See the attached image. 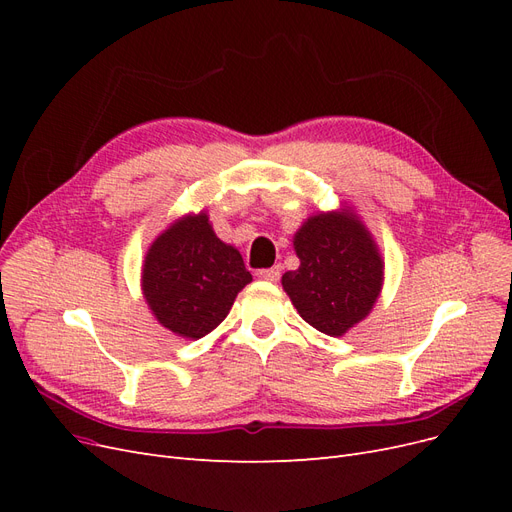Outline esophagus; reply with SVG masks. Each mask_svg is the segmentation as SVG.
Returning a JSON list of instances; mask_svg holds the SVG:
<instances>
[{
  "instance_id": "esophagus-1",
  "label": "esophagus",
  "mask_w": 512,
  "mask_h": 512,
  "mask_svg": "<svg viewBox=\"0 0 512 512\" xmlns=\"http://www.w3.org/2000/svg\"><path fill=\"white\" fill-rule=\"evenodd\" d=\"M280 275H282V269H280V267H271V269H260V271H256L258 280H265V282H277V280H280Z\"/></svg>"
}]
</instances>
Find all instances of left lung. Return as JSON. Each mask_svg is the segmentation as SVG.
I'll return each instance as SVG.
<instances>
[{
    "mask_svg": "<svg viewBox=\"0 0 512 512\" xmlns=\"http://www.w3.org/2000/svg\"><path fill=\"white\" fill-rule=\"evenodd\" d=\"M301 265L282 286L305 322L331 337L344 335L374 307L382 288V258L352 213H320L294 235Z\"/></svg>",
    "mask_w": 512,
    "mask_h": 512,
    "instance_id": "1",
    "label": "left lung"
}]
</instances>
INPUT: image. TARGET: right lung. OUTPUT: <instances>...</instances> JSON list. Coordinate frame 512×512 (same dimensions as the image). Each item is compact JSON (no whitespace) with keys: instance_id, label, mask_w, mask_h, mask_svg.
<instances>
[{"instance_id":"right-lung-1","label":"right lung","mask_w":512,"mask_h":512,"mask_svg":"<svg viewBox=\"0 0 512 512\" xmlns=\"http://www.w3.org/2000/svg\"><path fill=\"white\" fill-rule=\"evenodd\" d=\"M252 282L241 254L222 243L205 213L175 222L153 241L143 292L162 327L200 339L228 316L237 292Z\"/></svg>"}]
</instances>
